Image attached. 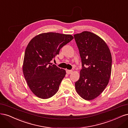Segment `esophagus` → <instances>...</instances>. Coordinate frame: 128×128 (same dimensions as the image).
<instances>
[{
  "instance_id": "obj_1",
  "label": "esophagus",
  "mask_w": 128,
  "mask_h": 128,
  "mask_svg": "<svg viewBox=\"0 0 128 128\" xmlns=\"http://www.w3.org/2000/svg\"><path fill=\"white\" fill-rule=\"evenodd\" d=\"M73 72L72 70H66V73L68 74H70Z\"/></svg>"
}]
</instances>
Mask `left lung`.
<instances>
[{
	"mask_svg": "<svg viewBox=\"0 0 128 128\" xmlns=\"http://www.w3.org/2000/svg\"><path fill=\"white\" fill-rule=\"evenodd\" d=\"M82 61L80 78L75 83L77 93L85 100L96 98L108 86L112 70V56L100 37L89 31L74 35Z\"/></svg>",
	"mask_w": 128,
	"mask_h": 128,
	"instance_id": "obj_1",
	"label": "left lung"
}]
</instances>
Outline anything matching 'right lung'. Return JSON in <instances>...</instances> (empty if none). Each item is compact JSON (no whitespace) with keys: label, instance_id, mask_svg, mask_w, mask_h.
Masks as SVG:
<instances>
[{"label":"right lung","instance_id":"right-lung-1","mask_svg":"<svg viewBox=\"0 0 128 128\" xmlns=\"http://www.w3.org/2000/svg\"><path fill=\"white\" fill-rule=\"evenodd\" d=\"M73 38L71 34L42 33L35 36L28 44L22 70L28 87L36 96L48 99L58 92L66 71L51 61Z\"/></svg>","mask_w":128,"mask_h":128}]
</instances>
